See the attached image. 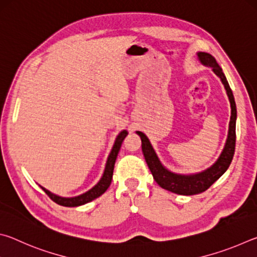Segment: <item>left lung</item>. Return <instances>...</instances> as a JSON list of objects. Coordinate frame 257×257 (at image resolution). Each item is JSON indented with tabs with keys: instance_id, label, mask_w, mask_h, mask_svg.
<instances>
[{
	"instance_id": "1",
	"label": "left lung",
	"mask_w": 257,
	"mask_h": 257,
	"mask_svg": "<svg viewBox=\"0 0 257 257\" xmlns=\"http://www.w3.org/2000/svg\"><path fill=\"white\" fill-rule=\"evenodd\" d=\"M198 59L204 66H208L212 68L217 77H220L221 81L224 85V88L227 90L230 106H231V116H230L229 122V132H228V138L225 142L224 149L222 153L216 160V162L206 169L205 171L196 173V175H178V173H173L165 169L162 163L156 155L155 151L152 147L149 138L146 135L142 132H136L142 138V150L144 153L146 163L149 165L150 170L153 175L154 180L158 182L160 187L163 189H167L172 193L179 194V195H196L201 194L203 191L210 188V187L214 184V182L219 179V178L227 171L230 163H231L233 154H234V147H236V118H237V108L236 103H234L232 90L230 88L228 84L227 78H225L222 69L217 64L216 60L213 58L211 54L205 53V52H198L197 53Z\"/></svg>"
}]
</instances>
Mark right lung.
<instances>
[{
  "label": "right lung",
  "instance_id": "add662e5",
  "mask_svg": "<svg viewBox=\"0 0 257 257\" xmlns=\"http://www.w3.org/2000/svg\"><path fill=\"white\" fill-rule=\"evenodd\" d=\"M128 135L127 130H122L118 136L115 138L114 145L112 147V151L110 155H108L107 161H106V165H105V170H104L103 176L101 178L96 185H95L92 189H89L86 193L79 195V196H75V197H61L58 196V195L52 194L50 190H47L45 188H41L45 191L52 201L55 202L56 204L62 206H68V207H73V206H79V205H84V204L88 203L93 199L97 198L101 196L102 194H104L106 191V189L110 187L111 185V180H112V176H113V169H114V163L116 160V156H118V153L120 151L121 144H122L124 137Z\"/></svg>",
  "mask_w": 257,
  "mask_h": 257
}]
</instances>
